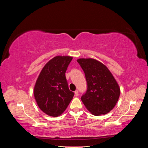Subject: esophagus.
Segmentation results:
<instances>
[{
	"instance_id": "1",
	"label": "esophagus",
	"mask_w": 148,
	"mask_h": 148,
	"mask_svg": "<svg viewBox=\"0 0 148 148\" xmlns=\"http://www.w3.org/2000/svg\"><path fill=\"white\" fill-rule=\"evenodd\" d=\"M74 94H75V96H76V97L78 96V95H79L78 91H77V90H76V91H75V92H74Z\"/></svg>"
}]
</instances>
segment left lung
<instances>
[{"label": "left lung", "mask_w": 148, "mask_h": 148, "mask_svg": "<svg viewBox=\"0 0 148 148\" xmlns=\"http://www.w3.org/2000/svg\"><path fill=\"white\" fill-rule=\"evenodd\" d=\"M86 75L87 90L81 97L86 108L95 116L108 113L116 106L120 87L106 66L92 58L77 59Z\"/></svg>", "instance_id": "1"}]
</instances>
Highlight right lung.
I'll list each match as a JSON object with an SVG mask.
<instances>
[{"label":"right lung","mask_w":148,"mask_h":148,"mask_svg":"<svg viewBox=\"0 0 148 148\" xmlns=\"http://www.w3.org/2000/svg\"><path fill=\"white\" fill-rule=\"evenodd\" d=\"M72 57L57 56L45 64L34 87V97L42 112L49 116H61L74 97L65 72Z\"/></svg>","instance_id":"obj_1"}]
</instances>
